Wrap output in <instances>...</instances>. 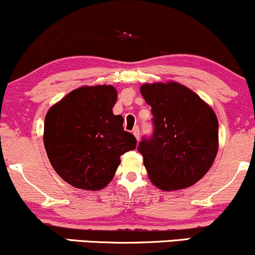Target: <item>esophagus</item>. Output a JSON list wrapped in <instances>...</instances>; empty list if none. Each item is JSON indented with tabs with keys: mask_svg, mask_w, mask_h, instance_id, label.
I'll list each match as a JSON object with an SVG mask.
<instances>
[{
	"mask_svg": "<svg viewBox=\"0 0 255 255\" xmlns=\"http://www.w3.org/2000/svg\"><path fill=\"white\" fill-rule=\"evenodd\" d=\"M133 135L135 136V139L137 140V141H139V136H140V131H139V128L137 127H135L133 129Z\"/></svg>",
	"mask_w": 255,
	"mask_h": 255,
	"instance_id": "1",
	"label": "esophagus"
}]
</instances>
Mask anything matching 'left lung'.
Segmentation results:
<instances>
[{
    "label": "left lung",
    "instance_id": "8db88e82",
    "mask_svg": "<svg viewBox=\"0 0 255 255\" xmlns=\"http://www.w3.org/2000/svg\"><path fill=\"white\" fill-rule=\"evenodd\" d=\"M153 115V135L142 139L148 178L163 191L197 183L210 170L218 151V120L215 111L191 89L176 81L140 87Z\"/></svg>",
    "mask_w": 255,
    "mask_h": 255
}]
</instances>
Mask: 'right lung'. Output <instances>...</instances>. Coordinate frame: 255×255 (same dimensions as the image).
<instances>
[{
    "mask_svg": "<svg viewBox=\"0 0 255 255\" xmlns=\"http://www.w3.org/2000/svg\"><path fill=\"white\" fill-rule=\"evenodd\" d=\"M118 91L111 85L81 86L49 109L44 121V146L52 168L71 186L99 191L114 178L126 152L136 147L114 115Z\"/></svg>",
    "mask_w": 255,
    "mask_h": 255,
    "instance_id": "1",
    "label": "right lung"
}]
</instances>
